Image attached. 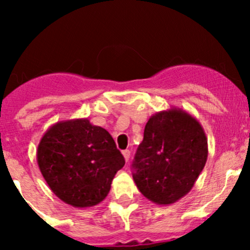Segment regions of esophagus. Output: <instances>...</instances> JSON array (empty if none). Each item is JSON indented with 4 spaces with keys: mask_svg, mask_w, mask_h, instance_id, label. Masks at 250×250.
Segmentation results:
<instances>
[{
    "mask_svg": "<svg viewBox=\"0 0 250 250\" xmlns=\"http://www.w3.org/2000/svg\"><path fill=\"white\" fill-rule=\"evenodd\" d=\"M122 155H123V157H125V160L128 162V161H129V158H130V151L129 150H123Z\"/></svg>",
    "mask_w": 250,
    "mask_h": 250,
    "instance_id": "esophagus-1",
    "label": "esophagus"
}]
</instances>
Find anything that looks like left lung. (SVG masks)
Instances as JSON below:
<instances>
[{"instance_id":"left-lung-1","label":"left lung","mask_w":250,"mask_h":250,"mask_svg":"<svg viewBox=\"0 0 250 250\" xmlns=\"http://www.w3.org/2000/svg\"><path fill=\"white\" fill-rule=\"evenodd\" d=\"M208 157L202 125L180 109L151 116L133 161V179L147 200L172 204L190 192Z\"/></svg>"}]
</instances>
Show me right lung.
I'll use <instances>...</instances> for the list:
<instances>
[{
	"instance_id": "1",
	"label": "right lung",
	"mask_w": 250,
	"mask_h": 250,
	"mask_svg": "<svg viewBox=\"0 0 250 250\" xmlns=\"http://www.w3.org/2000/svg\"><path fill=\"white\" fill-rule=\"evenodd\" d=\"M37 163L57 197L85 208L106 197L113 176L125 162L106 129L78 118L55 123L44 133Z\"/></svg>"
}]
</instances>
